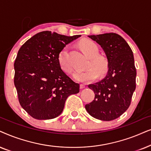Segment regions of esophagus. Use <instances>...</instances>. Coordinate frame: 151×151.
I'll list each match as a JSON object with an SVG mask.
<instances>
[{
    "label": "esophagus",
    "instance_id": "esophagus-1",
    "mask_svg": "<svg viewBox=\"0 0 151 151\" xmlns=\"http://www.w3.org/2000/svg\"><path fill=\"white\" fill-rule=\"evenodd\" d=\"M86 87V86L84 85V84H80V88L81 89H83V88H84Z\"/></svg>",
    "mask_w": 151,
    "mask_h": 151
}]
</instances>
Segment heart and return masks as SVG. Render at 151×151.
Wrapping results in <instances>:
<instances>
[{
    "instance_id": "b5f03b06",
    "label": "heart",
    "mask_w": 151,
    "mask_h": 151,
    "mask_svg": "<svg viewBox=\"0 0 151 151\" xmlns=\"http://www.w3.org/2000/svg\"><path fill=\"white\" fill-rule=\"evenodd\" d=\"M79 47L82 51L91 58L89 63L90 68L85 70H79L74 74L73 77L76 81L79 82H88L93 81L97 77L98 72L99 74L106 73L108 70V61L105 57L99 55V50L96 44L88 39H83L79 42ZM60 67L66 73H71L72 65L68 57V47H65L59 52L58 56Z\"/></svg>"
}]
</instances>
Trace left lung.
Returning <instances> with one entry per match:
<instances>
[{
    "label": "left lung",
    "instance_id": "8db88e82",
    "mask_svg": "<svg viewBox=\"0 0 151 151\" xmlns=\"http://www.w3.org/2000/svg\"><path fill=\"white\" fill-rule=\"evenodd\" d=\"M88 37L104 50L108 70L103 79L88 85L95 96L85 108L94 118L111 121L121 116L130 105L136 88L134 56L127 42L117 34L106 33Z\"/></svg>",
    "mask_w": 151,
    "mask_h": 151
}]
</instances>
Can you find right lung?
I'll list each match as a JSON object with an SVG mask.
<instances>
[{
    "label": "right lung",
    "instance_id": "add662e5",
    "mask_svg": "<svg viewBox=\"0 0 151 151\" xmlns=\"http://www.w3.org/2000/svg\"><path fill=\"white\" fill-rule=\"evenodd\" d=\"M80 37L43 31L28 39L18 52L14 85L21 107L35 119L57 117L68 96L79 92V84L60 67L58 56L67 44Z\"/></svg>",
    "mask_w": 151,
    "mask_h": 151
}]
</instances>
